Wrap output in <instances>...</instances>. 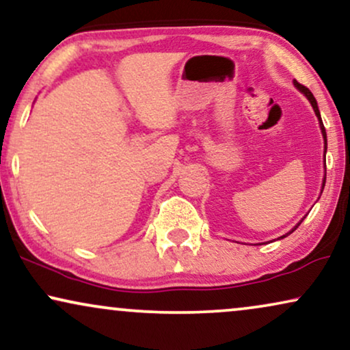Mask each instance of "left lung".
Masks as SVG:
<instances>
[{
    "label": "left lung",
    "instance_id": "left-lung-1",
    "mask_svg": "<svg viewBox=\"0 0 350 350\" xmlns=\"http://www.w3.org/2000/svg\"><path fill=\"white\" fill-rule=\"evenodd\" d=\"M295 86L297 88V90H299L302 94H304L307 99H309V102L312 104V107H314V111H315V115H317V118H319V121H320V128H321V134H323V139H325V152H327V133H325V126H323V121H321V116H320V111H319V105H317V100H315V97H314V94H312V92L309 91V88H306L304 85H301V83H297V81H295ZM327 176V174H325ZM325 180H327V178L323 179V187H325ZM302 222V221H301ZM299 222V224H301ZM299 224H297V226H299ZM296 226V227H297ZM296 227L295 229H293L290 234H293V232L296 230ZM288 235V234H286ZM286 235H283V237H286Z\"/></svg>",
    "mask_w": 350,
    "mask_h": 350
}]
</instances>
